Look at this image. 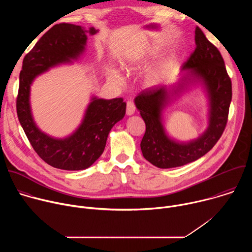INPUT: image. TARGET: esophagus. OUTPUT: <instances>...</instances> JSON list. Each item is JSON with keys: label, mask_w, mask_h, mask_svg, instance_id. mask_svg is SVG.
Instances as JSON below:
<instances>
[{"label": "esophagus", "mask_w": 252, "mask_h": 252, "mask_svg": "<svg viewBox=\"0 0 252 252\" xmlns=\"http://www.w3.org/2000/svg\"><path fill=\"white\" fill-rule=\"evenodd\" d=\"M135 112V105L133 103V101L128 100L126 103V115L127 116H132Z\"/></svg>", "instance_id": "obj_1"}]
</instances>
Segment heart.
<instances>
[{
	"label": "heart",
	"instance_id": "heart-1",
	"mask_svg": "<svg viewBox=\"0 0 252 252\" xmlns=\"http://www.w3.org/2000/svg\"><path fill=\"white\" fill-rule=\"evenodd\" d=\"M149 56L150 55L147 54V53H143L141 55H134L132 57H129V59H127V61H126L123 65L127 70L133 69L138 64L145 63L147 61V59L149 58ZM162 77H163V67L159 64L154 65L151 68H149V70L147 71V75H146L147 81L150 84L158 83L161 80ZM107 78H109L111 81L115 82L118 85H123L124 82H125L124 78L120 75L119 71L114 69V68L109 70V73H107Z\"/></svg>",
	"mask_w": 252,
	"mask_h": 252
}]
</instances>
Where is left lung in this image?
<instances>
[{
  "label": "left lung",
  "mask_w": 252,
  "mask_h": 252,
  "mask_svg": "<svg viewBox=\"0 0 252 252\" xmlns=\"http://www.w3.org/2000/svg\"><path fill=\"white\" fill-rule=\"evenodd\" d=\"M194 40L196 48L183 64L178 82L147 89L134 98L136 109L146 123V132L140 142L142 156L159 168L182 166L203 157L220 138L227 123L232 91L224 61L198 27ZM198 85L208 98V127L196 139L177 141L166 131L163 111L182 93Z\"/></svg>",
  "instance_id": "obj_1"
}]
</instances>
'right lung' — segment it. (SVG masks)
<instances>
[{
    "label": "right lung",
    "mask_w": 252,
    "mask_h": 252,
    "mask_svg": "<svg viewBox=\"0 0 252 252\" xmlns=\"http://www.w3.org/2000/svg\"><path fill=\"white\" fill-rule=\"evenodd\" d=\"M94 27L59 24L51 28L23 61L17 98L20 124L39 157L48 164L64 170L90 167L103 153L113 126L124 119L126 103L122 97L104 99L92 95L82 123L70 134L55 137L35 124L31 106V86L34 79L53 67L73 63L85 53L88 35Z\"/></svg>",
    "instance_id": "obj_1"
}]
</instances>
